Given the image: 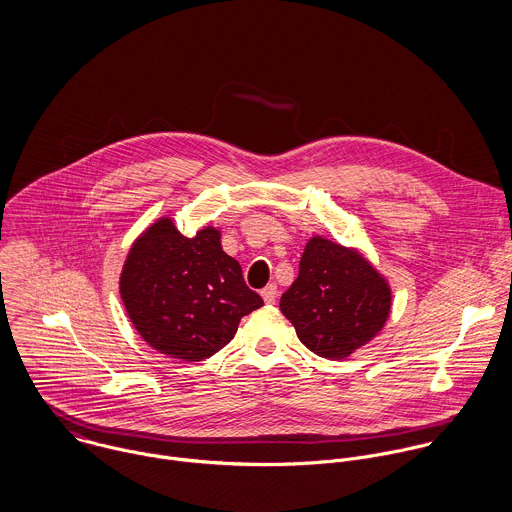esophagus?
<instances>
[{"label": "esophagus", "instance_id": "obj_1", "mask_svg": "<svg viewBox=\"0 0 512 512\" xmlns=\"http://www.w3.org/2000/svg\"><path fill=\"white\" fill-rule=\"evenodd\" d=\"M262 297H264V301L266 303H276V297H278V288L274 286V284H270V286H266L264 290H262Z\"/></svg>", "mask_w": 512, "mask_h": 512}]
</instances>
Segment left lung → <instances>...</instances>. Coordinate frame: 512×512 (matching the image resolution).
<instances>
[{
    "label": "left lung",
    "instance_id": "1",
    "mask_svg": "<svg viewBox=\"0 0 512 512\" xmlns=\"http://www.w3.org/2000/svg\"><path fill=\"white\" fill-rule=\"evenodd\" d=\"M390 301L388 282L357 250L313 236L280 309L309 351L339 361L378 335Z\"/></svg>",
    "mask_w": 512,
    "mask_h": 512
}]
</instances>
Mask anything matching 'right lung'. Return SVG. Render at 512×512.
<instances>
[{"label":"right lung","mask_w":512,"mask_h":512,"mask_svg":"<svg viewBox=\"0 0 512 512\" xmlns=\"http://www.w3.org/2000/svg\"><path fill=\"white\" fill-rule=\"evenodd\" d=\"M120 295L142 339L187 363L219 353L240 319L264 305L222 250L217 228L187 238L169 217L153 222L130 248Z\"/></svg>","instance_id":"right-lung-1"}]
</instances>
